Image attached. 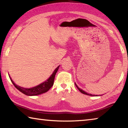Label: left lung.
<instances>
[{
  "instance_id": "8db88e82",
  "label": "left lung",
  "mask_w": 128,
  "mask_h": 128,
  "mask_svg": "<svg viewBox=\"0 0 128 128\" xmlns=\"http://www.w3.org/2000/svg\"><path fill=\"white\" fill-rule=\"evenodd\" d=\"M75 85H76V86L77 87V88H78V90L80 91V92H81V93H82V94H85V95H90V96H94V95H92V94H88V92H84V90H82V89H80V88L78 87V86L76 85V83H75Z\"/></svg>"
}]
</instances>
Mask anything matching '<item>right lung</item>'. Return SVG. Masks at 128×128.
<instances>
[{
	"label": "right lung",
	"mask_w": 128,
	"mask_h": 128,
	"mask_svg": "<svg viewBox=\"0 0 128 128\" xmlns=\"http://www.w3.org/2000/svg\"><path fill=\"white\" fill-rule=\"evenodd\" d=\"M59 68V66H58L57 68L55 69V70H54V72H53L52 74L48 80H47L46 81L40 84V85L30 88H24L16 85V84L14 83V82L12 81V79L10 78V76L9 77L10 78V81H11L12 84H14V87L16 88L17 89H18L20 92H22L23 94H24L25 95H29V96H33V95H40L48 92L50 90V88L54 85V79H55V74L56 72H58Z\"/></svg>",
	"instance_id": "right-lung-1"
}]
</instances>
